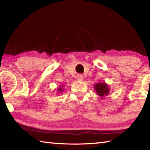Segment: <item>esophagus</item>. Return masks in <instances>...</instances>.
Returning a JSON list of instances; mask_svg holds the SVG:
<instances>
[{
    "label": "esophagus",
    "mask_w": 150,
    "mask_h": 150,
    "mask_svg": "<svg viewBox=\"0 0 150 150\" xmlns=\"http://www.w3.org/2000/svg\"><path fill=\"white\" fill-rule=\"evenodd\" d=\"M77 80H78V81H83V76L81 75H79L77 76Z\"/></svg>",
    "instance_id": "esophagus-1"
}]
</instances>
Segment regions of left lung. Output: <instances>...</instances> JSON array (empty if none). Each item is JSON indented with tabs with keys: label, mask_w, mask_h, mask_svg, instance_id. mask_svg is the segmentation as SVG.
I'll return each mask as SVG.
<instances>
[{
	"label": "left lung",
	"mask_w": 150,
	"mask_h": 150,
	"mask_svg": "<svg viewBox=\"0 0 150 150\" xmlns=\"http://www.w3.org/2000/svg\"><path fill=\"white\" fill-rule=\"evenodd\" d=\"M94 88H95L96 95L99 96L102 99L105 97V96L108 95L110 92V88L105 82L96 83L94 86Z\"/></svg>",
	"instance_id": "8db88e82"
}]
</instances>
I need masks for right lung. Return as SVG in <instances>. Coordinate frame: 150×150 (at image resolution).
Returning <instances> with one entry per match:
<instances>
[{
  "label": "right lung",
  "mask_w": 150,
  "mask_h": 150,
  "mask_svg": "<svg viewBox=\"0 0 150 150\" xmlns=\"http://www.w3.org/2000/svg\"><path fill=\"white\" fill-rule=\"evenodd\" d=\"M65 87L64 85L60 86V87L57 88V91H57V93H62L63 91H64V89H63V87ZM58 93H57V94H58Z\"/></svg>",
  "instance_id": "right-lung-1"
}]
</instances>
